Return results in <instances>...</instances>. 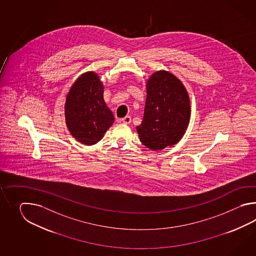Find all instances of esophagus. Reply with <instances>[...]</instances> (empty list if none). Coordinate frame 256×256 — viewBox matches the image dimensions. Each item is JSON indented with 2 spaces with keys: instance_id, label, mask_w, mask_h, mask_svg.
Instances as JSON below:
<instances>
[{
  "instance_id": "1",
  "label": "esophagus",
  "mask_w": 256,
  "mask_h": 256,
  "mask_svg": "<svg viewBox=\"0 0 256 256\" xmlns=\"http://www.w3.org/2000/svg\"><path fill=\"white\" fill-rule=\"evenodd\" d=\"M122 122H124V124H130V122H132V118H130V116H128V115H127V116H126L124 118H122Z\"/></svg>"
}]
</instances>
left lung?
I'll list each match as a JSON object with an SVG mask.
<instances>
[{
	"mask_svg": "<svg viewBox=\"0 0 256 256\" xmlns=\"http://www.w3.org/2000/svg\"><path fill=\"white\" fill-rule=\"evenodd\" d=\"M144 119L136 126L142 144L151 150L174 146L185 134L190 118L188 94L180 80L168 71L147 80Z\"/></svg>",
	"mask_w": 256,
	"mask_h": 256,
	"instance_id": "left-lung-1",
	"label": "left lung"
}]
</instances>
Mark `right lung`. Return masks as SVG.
<instances>
[{
    "instance_id": "right-lung-1",
    "label": "right lung",
    "mask_w": 256,
    "mask_h": 256,
    "mask_svg": "<svg viewBox=\"0 0 256 256\" xmlns=\"http://www.w3.org/2000/svg\"><path fill=\"white\" fill-rule=\"evenodd\" d=\"M66 126L76 141L92 146L100 141L114 122L104 100V86L94 72H87L72 85L65 104Z\"/></svg>"
}]
</instances>
